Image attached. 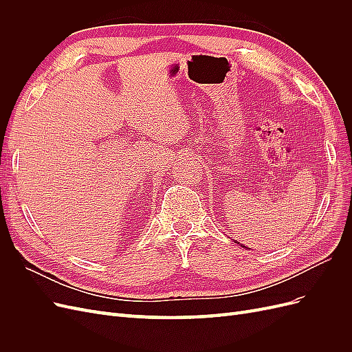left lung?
<instances>
[{
	"label": "left lung",
	"mask_w": 352,
	"mask_h": 352,
	"mask_svg": "<svg viewBox=\"0 0 352 352\" xmlns=\"http://www.w3.org/2000/svg\"><path fill=\"white\" fill-rule=\"evenodd\" d=\"M238 243H239V242H238ZM242 247H243V245H242ZM245 248H247V247H245Z\"/></svg>",
	"instance_id": "8db88e82"
}]
</instances>
